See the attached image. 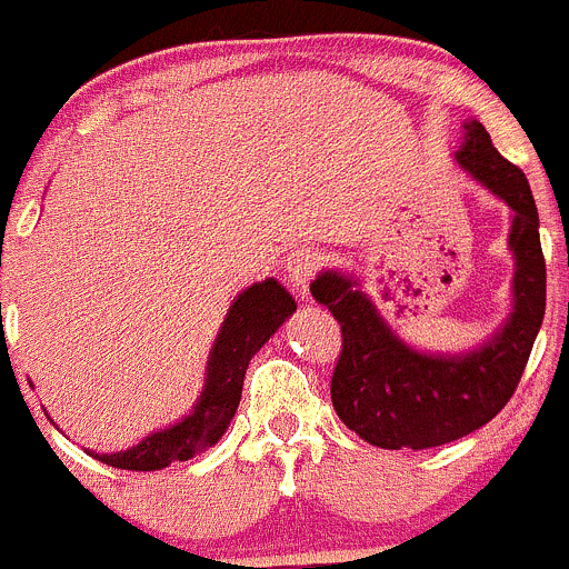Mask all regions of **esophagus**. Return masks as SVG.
<instances>
[{
    "mask_svg": "<svg viewBox=\"0 0 569 569\" xmlns=\"http://www.w3.org/2000/svg\"><path fill=\"white\" fill-rule=\"evenodd\" d=\"M321 269V261L317 256V250L311 248H295L286 256V274H289L291 286L302 295H308V283L317 278V272Z\"/></svg>",
    "mask_w": 569,
    "mask_h": 569,
    "instance_id": "esophagus-1",
    "label": "esophagus"
}]
</instances>
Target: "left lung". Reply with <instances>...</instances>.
<instances>
[{
  "label": "left lung",
  "instance_id": "left-lung-1",
  "mask_svg": "<svg viewBox=\"0 0 569 569\" xmlns=\"http://www.w3.org/2000/svg\"><path fill=\"white\" fill-rule=\"evenodd\" d=\"M457 162L512 206L515 313L479 352L432 358L412 352L380 319L358 283L336 272L311 283L313 300L341 325V355L330 380L338 418L380 449H432L476 432L512 399L545 317V256L526 173L503 159L479 120L465 126Z\"/></svg>",
  "mask_w": 569,
  "mask_h": 569
}]
</instances>
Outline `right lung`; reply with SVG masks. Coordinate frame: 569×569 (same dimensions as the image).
<instances>
[{"instance_id":"1","label":"right lung","mask_w":569,"mask_h":569,"mask_svg":"<svg viewBox=\"0 0 569 569\" xmlns=\"http://www.w3.org/2000/svg\"><path fill=\"white\" fill-rule=\"evenodd\" d=\"M295 311L297 306L289 291L274 280H263V283L242 291L228 311V319L222 321V330L217 336L214 352L209 360L206 388L194 405L192 416H187L164 432L151 435L134 449L96 457L112 468L159 470L168 468L170 462L192 460L200 451L214 446L231 423L239 399H242V382L250 358Z\"/></svg>"}]
</instances>
